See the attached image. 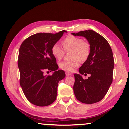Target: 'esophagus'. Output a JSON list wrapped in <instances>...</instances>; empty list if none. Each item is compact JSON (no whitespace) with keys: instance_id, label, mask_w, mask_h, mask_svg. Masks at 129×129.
<instances>
[{"instance_id":"1","label":"esophagus","mask_w":129,"mask_h":129,"mask_svg":"<svg viewBox=\"0 0 129 129\" xmlns=\"http://www.w3.org/2000/svg\"><path fill=\"white\" fill-rule=\"evenodd\" d=\"M65 75H66V76L71 75H72V73H71L70 72H65Z\"/></svg>"}]
</instances>
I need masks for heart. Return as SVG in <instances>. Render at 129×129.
Returning <instances> with one entry per match:
<instances>
[{
	"instance_id": "b5f03b06",
	"label": "heart",
	"mask_w": 129,
	"mask_h": 129,
	"mask_svg": "<svg viewBox=\"0 0 129 129\" xmlns=\"http://www.w3.org/2000/svg\"><path fill=\"white\" fill-rule=\"evenodd\" d=\"M64 50L66 51L72 50V61H65L59 64L63 70L73 71L79 66L80 61L84 62L89 58L91 53V46L88 42L83 41L82 38L70 35L67 36L62 42ZM51 53L57 59L64 57L65 51L58 43H55L51 47Z\"/></svg>"
}]
</instances>
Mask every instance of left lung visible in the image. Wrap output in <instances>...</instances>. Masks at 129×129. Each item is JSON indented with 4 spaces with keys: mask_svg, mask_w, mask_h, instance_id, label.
Wrapping results in <instances>:
<instances>
[{
    "mask_svg": "<svg viewBox=\"0 0 129 129\" xmlns=\"http://www.w3.org/2000/svg\"><path fill=\"white\" fill-rule=\"evenodd\" d=\"M71 34L83 36L91 46L89 58L79 69L81 75L88 74L91 76L83 79L80 74H74L75 95L83 103H97L104 97L112 82L114 60L112 49L107 40L94 30Z\"/></svg>",
    "mask_w": 129,
    "mask_h": 129,
    "instance_id": "left-lung-1",
    "label": "left lung"
}]
</instances>
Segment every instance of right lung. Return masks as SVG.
<instances>
[{
  "mask_svg": "<svg viewBox=\"0 0 129 129\" xmlns=\"http://www.w3.org/2000/svg\"><path fill=\"white\" fill-rule=\"evenodd\" d=\"M64 32H67L35 34L20 46L18 59L20 86L26 99L34 105L47 106L56 99L58 83L65 78V74L64 71L58 70L51 47ZM46 69L53 71V74L45 76L43 72Z\"/></svg>",
  "mask_w": 129,
  "mask_h": 129,
  "instance_id": "1",
  "label": "right lung"
}]
</instances>
